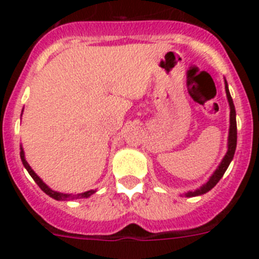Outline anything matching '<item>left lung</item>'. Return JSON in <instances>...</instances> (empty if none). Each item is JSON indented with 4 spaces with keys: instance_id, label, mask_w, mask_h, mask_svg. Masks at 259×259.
I'll return each instance as SVG.
<instances>
[{
    "instance_id": "left-lung-1",
    "label": "left lung",
    "mask_w": 259,
    "mask_h": 259,
    "mask_svg": "<svg viewBox=\"0 0 259 259\" xmlns=\"http://www.w3.org/2000/svg\"><path fill=\"white\" fill-rule=\"evenodd\" d=\"M225 90H226V96L227 100H229L230 105V130H229V141H227V153L226 155L222 159L221 164L218 165L217 169L214 170L210 179L208 180L207 184H204L203 186L196 189L195 191H189V193L185 194V196H198L203 195V194L208 193L209 190H212L213 187L217 185V182L222 179V176L225 175L226 169L229 168L230 163H231L232 158H234L235 150H236V141H238V131H236V111H235L234 101H232V97L230 95L229 86H227V82L225 80Z\"/></svg>"
}]
</instances>
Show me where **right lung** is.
Masks as SVG:
<instances>
[{"instance_id":"obj_1","label":"right lung","mask_w":259,"mask_h":259,"mask_svg":"<svg viewBox=\"0 0 259 259\" xmlns=\"http://www.w3.org/2000/svg\"><path fill=\"white\" fill-rule=\"evenodd\" d=\"M20 158H21V162H23V165L25 167V169L28 170V173H29L30 176H32V179L34 180L35 184L38 185V186L41 187V190L44 191V193H46L47 195L51 196V198H54L55 200H69V199H80V198H89V196H91L92 194L95 193V190H90V191H86V193H82V194H75V195H72V194H63V193H58V191H54V190L50 189L49 186H47L46 184H45L44 181H42L39 177L35 175L34 170L30 168V165L28 164V162L25 160L24 158V151H23V148L20 146Z\"/></svg>"}]
</instances>
